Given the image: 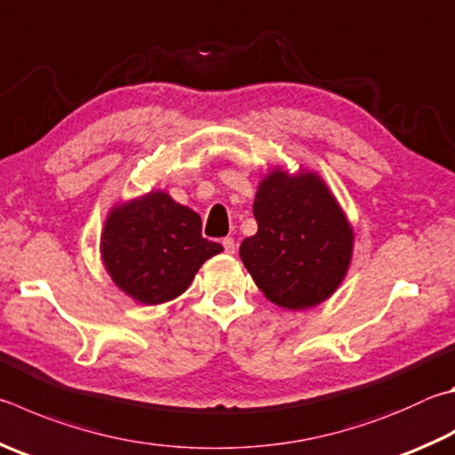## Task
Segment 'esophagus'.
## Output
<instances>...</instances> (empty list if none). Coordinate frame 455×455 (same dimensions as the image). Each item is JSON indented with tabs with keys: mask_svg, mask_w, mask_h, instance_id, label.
<instances>
[{
	"mask_svg": "<svg viewBox=\"0 0 455 455\" xmlns=\"http://www.w3.org/2000/svg\"><path fill=\"white\" fill-rule=\"evenodd\" d=\"M220 244H222V249H225L227 254H235L236 244H235V238H233V236H225V238H222V241H220Z\"/></svg>",
	"mask_w": 455,
	"mask_h": 455,
	"instance_id": "34e87169",
	"label": "esophagus"
}]
</instances>
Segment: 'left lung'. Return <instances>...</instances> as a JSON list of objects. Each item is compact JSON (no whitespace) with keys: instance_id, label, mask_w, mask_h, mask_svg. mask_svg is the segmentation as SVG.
<instances>
[{"instance_id":"left-lung-1","label":"left lung","mask_w":455,"mask_h":455,"mask_svg":"<svg viewBox=\"0 0 455 455\" xmlns=\"http://www.w3.org/2000/svg\"><path fill=\"white\" fill-rule=\"evenodd\" d=\"M252 212L259 233L244 238L241 259L264 296L291 310L326 300L348 270L354 233L324 180L275 169Z\"/></svg>"}]
</instances>
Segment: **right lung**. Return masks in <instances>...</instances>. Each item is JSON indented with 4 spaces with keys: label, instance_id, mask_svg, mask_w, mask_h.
<instances>
[{
    "label": "right lung",
    "instance_id": "add662e5",
    "mask_svg": "<svg viewBox=\"0 0 455 455\" xmlns=\"http://www.w3.org/2000/svg\"><path fill=\"white\" fill-rule=\"evenodd\" d=\"M201 217L167 193L153 191L109 212L101 256L113 283L131 299L161 304L193 283L204 260L222 246L201 235Z\"/></svg>",
    "mask_w": 455,
    "mask_h": 455
}]
</instances>
